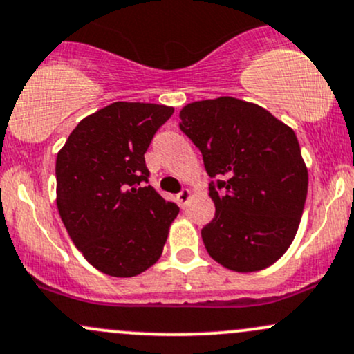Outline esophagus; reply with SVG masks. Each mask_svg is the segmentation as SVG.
<instances>
[{"instance_id":"1","label":"esophagus","mask_w":354,"mask_h":354,"mask_svg":"<svg viewBox=\"0 0 354 354\" xmlns=\"http://www.w3.org/2000/svg\"><path fill=\"white\" fill-rule=\"evenodd\" d=\"M189 196H192V192H189V189H181V192L176 195V198H178V202H180V205L185 207L189 200Z\"/></svg>"}]
</instances>
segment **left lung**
<instances>
[{"mask_svg": "<svg viewBox=\"0 0 354 354\" xmlns=\"http://www.w3.org/2000/svg\"><path fill=\"white\" fill-rule=\"evenodd\" d=\"M180 118L212 178L215 217L202 229L208 254L243 273L273 265L292 244L307 198L295 132L261 106L230 96L189 103Z\"/></svg>", "mask_w": 354, "mask_h": 354, "instance_id": "1", "label": "left lung"}]
</instances>
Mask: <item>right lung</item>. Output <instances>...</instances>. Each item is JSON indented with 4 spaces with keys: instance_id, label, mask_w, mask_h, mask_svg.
I'll use <instances>...</instances> for the list:
<instances>
[{
    "instance_id": "1",
    "label": "right lung",
    "mask_w": 354,
    "mask_h": 354,
    "mask_svg": "<svg viewBox=\"0 0 354 354\" xmlns=\"http://www.w3.org/2000/svg\"><path fill=\"white\" fill-rule=\"evenodd\" d=\"M173 109L117 102L81 120L55 161L57 208L86 261L129 278L154 265L180 208L149 187L147 147Z\"/></svg>"
}]
</instances>
